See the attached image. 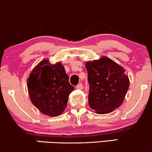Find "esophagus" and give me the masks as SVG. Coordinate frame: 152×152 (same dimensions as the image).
Masks as SVG:
<instances>
[{
  "label": "esophagus",
  "mask_w": 152,
  "mask_h": 152,
  "mask_svg": "<svg viewBox=\"0 0 152 152\" xmlns=\"http://www.w3.org/2000/svg\"><path fill=\"white\" fill-rule=\"evenodd\" d=\"M76 88L78 89H83V85H82V83H80L76 86Z\"/></svg>",
  "instance_id": "34e87169"
}]
</instances>
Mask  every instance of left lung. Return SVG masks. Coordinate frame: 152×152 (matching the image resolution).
Segmentation results:
<instances>
[{
	"label": "left lung",
	"mask_w": 152,
	"mask_h": 152,
	"mask_svg": "<svg viewBox=\"0 0 152 152\" xmlns=\"http://www.w3.org/2000/svg\"><path fill=\"white\" fill-rule=\"evenodd\" d=\"M85 67L90 108L98 114H106L121 106L130 85L125 69L106 56L87 62Z\"/></svg>",
	"instance_id": "1"
}]
</instances>
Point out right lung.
Masks as SVG:
<instances>
[{
    "label": "right lung",
    "mask_w": 152,
    "mask_h": 152,
    "mask_svg": "<svg viewBox=\"0 0 152 152\" xmlns=\"http://www.w3.org/2000/svg\"><path fill=\"white\" fill-rule=\"evenodd\" d=\"M61 63L51 64L43 60L31 71L27 89L32 104L44 115L55 117L64 111L70 94L75 90L69 83Z\"/></svg>",
    "instance_id": "obj_1"
}]
</instances>
